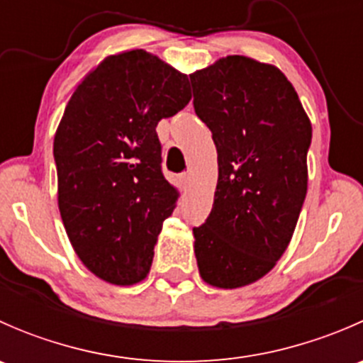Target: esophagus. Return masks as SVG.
Listing matches in <instances>:
<instances>
[{
    "instance_id": "esophagus-1",
    "label": "esophagus",
    "mask_w": 363,
    "mask_h": 363,
    "mask_svg": "<svg viewBox=\"0 0 363 363\" xmlns=\"http://www.w3.org/2000/svg\"><path fill=\"white\" fill-rule=\"evenodd\" d=\"M179 181H181L182 189H188L189 186H191V174H189V172H186V174H181Z\"/></svg>"
}]
</instances>
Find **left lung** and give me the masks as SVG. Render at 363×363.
Instances as JSON below:
<instances>
[{"label":"left lung","mask_w":363,"mask_h":363,"mask_svg":"<svg viewBox=\"0 0 363 363\" xmlns=\"http://www.w3.org/2000/svg\"><path fill=\"white\" fill-rule=\"evenodd\" d=\"M189 79L193 107L218 151L212 211L193 228L196 263L205 283L235 290L267 276L290 246L307 193L313 126L274 65L226 56Z\"/></svg>","instance_id":"obj_1"}]
</instances>
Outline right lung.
I'll return each mask as SVG.
<instances>
[{"label":"right lung","mask_w":363,"mask_h":363,"mask_svg":"<svg viewBox=\"0 0 363 363\" xmlns=\"http://www.w3.org/2000/svg\"><path fill=\"white\" fill-rule=\"evenodd\" d=\"M188 75L144 49L107 56L75 87L54 135L57 207L73 251L117 286L147 277L179 191L156 126L191 100Z\"/></svg>","instance_id":"right-lung-1"}]
</instances>
